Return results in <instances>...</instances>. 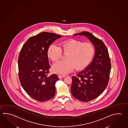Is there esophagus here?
<instances>
[{"instance_id": "obj_1", "label": "esophagus", "mask_w": 128, "mask_h": 128, "mask_svg": "<svg viewBox=\"0 0 128 128\" xmlns=\"http://www.w3.org/2000/svg\"><path fill=\"white\" fill-rule=\"evenodd\" d=\"M58 76V78L59 79H61V78H62L63 77H65V76H63V75H59Z\"/></svg>"}]
</instances>
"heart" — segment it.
Segmentation results:
<instances>
[{
	"label": "heart",
	"instance_id": "heart-1",
	"mask_svg": "<svg viewBox=\"0 0 128 128\" xmlns=\"http://www.w3.org/2000/svg\"><path fill=\"white\" fill-rule=\"evenodd\" d=\"M62 52L67 53L65 61L56 63L52 66L53 72L65 75L74 68L82 70L88 66L94 55V49L92 44L75 39L63 41L57 46L52 44L48 47L47 55L53 62L60 59Z\"/></svg>",
	"mask_w": 128,
	"mask_h": 128
}]
</instances>
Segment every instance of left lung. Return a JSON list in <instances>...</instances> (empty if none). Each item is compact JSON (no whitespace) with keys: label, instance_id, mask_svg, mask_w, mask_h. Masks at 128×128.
Here are the masks:
<instances>
[{"label":"left lung","instance_id":"left-lung-1","mask_svg":"<svg viewBox=\"0 0 128 128\" xmlns=\"http://www.w3.org/2000/svg\"><path fill=\"white\" fill-rule=\"evenodd\" d=\"M84 36L90 40L95 48L94 56L84 70L72 76L71 92L77 100L88 102L96 98L106 89L111 69L108 51L103 41L88 32L76 34L73 36Z\"/></svg>","mask_w":128,"mask_h":128}]
</instances>
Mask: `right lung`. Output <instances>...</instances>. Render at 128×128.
<instances>
[{"label":"right lung","mask_w":128,"mask_h":128,"mask_svg":"<svg viewBox=\"0 0 128 128\" xmlns=\"http://www.w3.org/2000/svg\"><path fill=\"white\" fill-rule=\"evenodd\" d=\"M62 36L46 32L29 38L22 46L18 59V76L23 89L33 99L47 101L55 94L58 76H48L50 68L48 47Z\"/></svg>","instance_id":"1"}]
</instances>
